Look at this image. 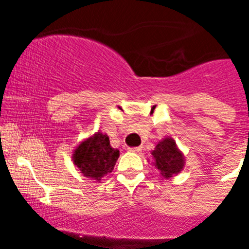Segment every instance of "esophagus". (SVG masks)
<instances>
[{"label":"esophagus","mask_w":249,"mask_h":249,"mask_svg":"<svg viewBox=\"0 0 249 249\" xmlns=\"http://www.w3.org/2000/svg\"><path fill=\"white\" fill-rule=\"evenodd\" d=\"M127 150H129V152H134V153H140L141 150H142V148L141 147H129L127 148Z\"/></svg>","instance_id":"34e87169"}]
</instances>
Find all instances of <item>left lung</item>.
<instances>
[{
    "label": "left lung",
    "mask_w": 249,
    "mask_h": 249,
    "mask_svg": "<svg viewBox=\"0 0 249 249\" xmlns=\"http://www.w3.org/2000/svg\"><path fill=\"white\" fill-rule=\"evenodd\" d=\"M150 154L153 157L152 165L159 171L161 179H170L185 166L184 154L171 137H165L159 141Z\"/></svg>",
    "instance_id": "1"
}]
</instances>
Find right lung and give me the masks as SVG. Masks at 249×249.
Segmentation results:
<instances>
[{"label": "right lung", "mask_w": 249, "mask_h": 249, "mask_svg": "<svg viewBox=\"0 0 249 249\" xmlns=\"http://www.w3.org/2000/svg\"><path fill=\"white\" fill-rule=\"evenodd\" d=\"M72 153L74 166L84 177L95 182L112 172L119 158V149L113 148L109 137L100 131L83 140Z\"/></svg>", "instance_id": "obj_1"}]
</instances>
